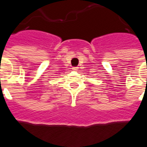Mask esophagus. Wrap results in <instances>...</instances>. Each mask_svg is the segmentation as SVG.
Wrapping results in <instances>:
<instances>
[{
	"label": "esophagus",
	"instance_id": "34e87169",
	"mask_svg": "<svg viewBox=\"0 0 147 147\" xmlns=\"http://www.w3.org/2000/svg\"><path fill=\"white\" fill-rule=\"evenodd\" d=\"M72 70H73V71H77V70H78V67H72Z\"/></svg>",
	"mask_w": 147,
	"mask_h": 147
}]
</instances>
